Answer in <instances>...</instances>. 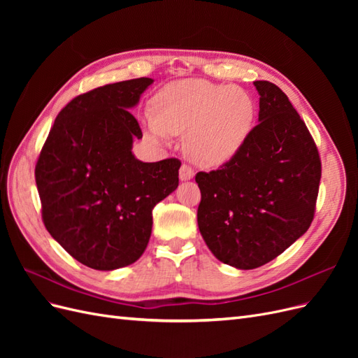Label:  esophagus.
Wrapping results in <instances>:
<instances>
[{"label":"esophagus","instance_id":"obj_1","mask_svg":"<svg viewBox=\"0 0 358 358\" xmlns=\"http://www.w3.org/2000/svg\"><path fill=\"white\" fill-rule=\"evenodd\" d=\"M192 178H194V170L187 164H182V167L179 170V179L182 182H185V180H191Z\"/></svg>","mask_w":358,"mask_h":358}]
</instances>
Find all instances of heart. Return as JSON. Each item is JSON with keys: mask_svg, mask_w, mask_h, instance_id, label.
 <instances>
[{"mask_svg": "<svg viewBox=\"0 0 358 358\" xmlns=\"http://www.w3.org/2000/svg\"><path fill=\"white\" fill-rule=\"evenodd\" d=\"M143 113L149 134L166 142L185 134V152L196 164L220 167L241 152L252 134L257 106L245 90L204 79L175 80Z\"/></svg>", "mask_w": 358, "mask_h": 358, "instance_id": "b5f03b06", "label": "heart"}]
</instances>
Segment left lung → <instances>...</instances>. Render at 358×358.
Wrapping results in <instances>:
<instances>
[{"mask_svg":"<svg viewBox=\"0 0 358 358\" xmlns=\"http://www.w3.org/2000/svg\"><path fill=\"white\" fill-rule=\"evenodd\" d=\"M258 125L237 157L200 171L197 222L221 263L251 270L272 262L313 220L321 161L305 122L275 83L254 82Z\"/></svg>","mask_w":358,"mask_h":358,"instance_id":"1","label":"left lung"}]
</instances>
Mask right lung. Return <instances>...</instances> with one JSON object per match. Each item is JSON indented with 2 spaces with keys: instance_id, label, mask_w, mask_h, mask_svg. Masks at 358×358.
Returning <instances> with one entry per match:
<instances>
[{
  "instance_id": "obj_1",
  "label": "right lung",
  "mask_w": 358,
  "mask_h": 358,
  "mask_svg": "<svg viewBox=\"0 0 358 358\" xmlns=\"http://www.w3.org/2000/svg\"><path fill=\"white\" fill-rule=\"evenodd\" d=\"M149 78L100 86L71 100L55 119L36 166L48 231L79 263L116 270L142 257L152 209L179 185L180 161L143 162L129 113Z\"/></svg>"
}]
</instances>
